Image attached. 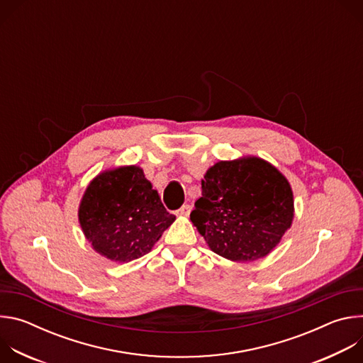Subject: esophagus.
Returning <instances> with one entry per match:
<instances>
[{
	"label": "esophagus",
	"instance_id": "obj_1",
	"mask_svg": "<svg viewBox=\"0 0 363 363\" xmlns=\"http://www.w3.org/2000/svg\"><path fill=\"white\" fill-rule=\"evenodd\" d=\"M191 210H192V206H191V205H188V203H185V205H182L181 208L177 211V214H178V216H185V217H186V216H189V214H191Z\"/></svg>",
	"mask_w": 363,
	"mask_h": 363
}]
</instances>
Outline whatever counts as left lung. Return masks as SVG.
<instances>
[{"label": "left lung", "mask_w": 363, "mask_h": 363, "mask_svg": "<svg viewBox=\"0 0 363 363\" xmlns=\"http://www.w3.org/2000/svg\"><path fill=\"white\" fill-rule=\"evenodd\" d=\"M191 221L210 248L233 262L267 255L293 220L287 179L260 158L218 162L202 179Z\"/></svg>", "instance_id": "1"}]
</instances>
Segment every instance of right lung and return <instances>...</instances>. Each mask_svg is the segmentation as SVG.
Masks as SVG:
<instances>
[{
    "instance_id": "right-lung-1",
    "label": "right lung",
    "mask_w": 363,
    "mask_h": 363,
    "mask_svg": "<svg viewBox=\"0 0 363 363\" xmlns=\"http://www.w3.org/2000/svg\"><path fill=\"white\" fill-rule=\"evenodd\" d=\"M79 221L93 248L128 263L149 252L175 221L138 167L100 174L86 189Z\"/></svg>"
}]
</instances>
